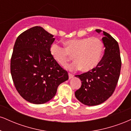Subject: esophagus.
Returning <instances> with one entry per match:
<instances>
[{"mask_svg":"<svg viewBox=\"0 0 131 131\" xmlns=\"http://www.w3.org/2000/svg\"><path fill=\"white\" fill-rule=\"evenodd\" d=\"M68 76H69V79H70L74 77V75L72 74L71 73H68Z\"/></svg>","mask_w":131,"mask_h":131,"instance_id":"esophagus-1","label":"esophagus"}]
</instances>
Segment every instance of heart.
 I'll return each mask as SVG.
<instances>
[{"label": "heart", "mask_w": 131, "mask_h": 131, "mask_svg": "<svg viewBox=\"0 0 131 131\" xmlns=\"http://www.w3.org/2000/svg\"><path fill=\"white\" fill-rule=\"evenodd\" d=\"M64 48L52 43L50 52L61 66L67 65L73 56L76 61L68 67L70 70L81 68L85 72L92 70L98 65L103 53V43L96 37L72 39L64 41Z\"/></svg>", "instance_id": "1"}]
</instances>
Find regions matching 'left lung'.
<instances>
[{
  "mask_svg": "<svg viewBox=\"0 0 131 131\" xmlns=\"http://www.w3.org/2000/svg\"><path fill=\"white\" fill-rule=\"evenodd\" d=\"M95 31L103 35L104 55L94 69L75 76L82 81L81 88L75 92V96L79 102L88 106L101 104L112 96L118 83L121 67L119 47L116 40L105 31Z\"/></svg>",
  "mask_w": 131,
  "mask_h": 131,
  "instance_id": "obj_1",
  "label": "left lung"
}]
</instances>
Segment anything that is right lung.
<instances>
[{
  "label": "right lung",
  "instance_id": "right-lung-1",
  "mask_svg": "<svg viewBox=\"0 0 131 131\" xmlns=\"http://www.w3.org/2000/svg\"><path fill=\"white\" fill-rule=\"evenodd\" d=\"M53 36L40 26L23 32L16 39L10 63L16 89L26 101L42 104L50 100L61 83L68 79L67 71L50 52Z\"/></svg>",
  "mask_w": 131,
  "mask_h": 131
}]
</instances>
